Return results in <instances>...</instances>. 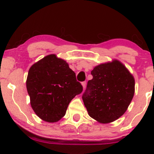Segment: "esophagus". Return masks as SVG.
I'll use <instances>...</instances> for the list:
<instances>
[{
  "instance_id": "esophagus-1",
  "label": "esophagus",
  "mask_w": 154,
  "mask_h": 154,
  "mask_svg": "<svg viewBox=\"0 0 154 154\" xmlns=\"http://www.w3.org/2000/svg\"><path fill=\"white\" fill-rule=\"evenodd\" d=\"M82 87H83V89H85V86H86V82H85H85H82Z\"/></svg>"
}]
</instances>
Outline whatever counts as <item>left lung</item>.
I'll return each instance as SVG.
<instances>
[{
    "label": "left lung",
    "instance_id": "1",
    "mask_svg": "<svg viewBox=\"0 0 154 154\" xmlns=\"http://www.w3.org/2000/svg\"><path fill=\"white\" fill-rule=\"evenodd\" d=\"M82 95L90 116L100 123H110L127 111L135 93V79L117 60L98 65L91 71Z\"/></svg>",
    "mask_w": 154,
    "mask_h": 154
}]
</instances>
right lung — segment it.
I'll return each mask as SVG.
<instances>
[{
    "label": "right lung",
    "instance_id": "1",
    "mask_svg": "<svg viewBox=\"0 0 154 154\" xmlns=\"http://www.w3.org/2000/svg\"><path fill=\"white\" fill-rule=\"evenodd\" d=\"M26 85L33 111L48 122L61 119L70 101L82 91L75 72L55 54L46 56L30 67Z\"/></svg>",
    "mask_w": 154,
    "mask_h": 154
}]
</instances>
